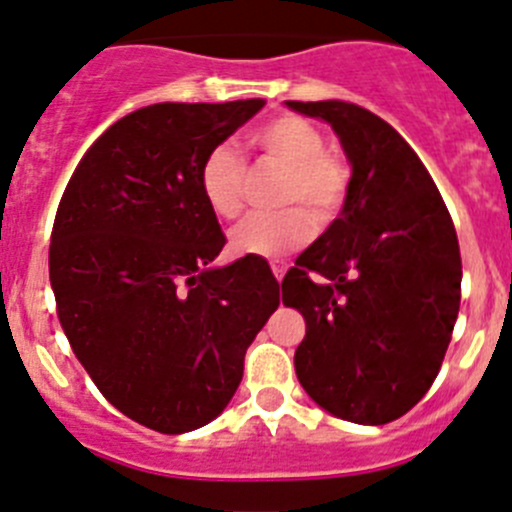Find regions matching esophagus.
<instances>
[{"instance_id": "esophagus-1", "label": "esophagus", "mask_w": 512, "mask_h": 512, "mask_svg": "<svg viewBox=\"0 0 512 512\" xmlns=\"http://www.w3.org/2000/svg\"><path fill=\"white\" fill-rule=\"evenodd\" d=\"M270 270H273L275 278L283 280V275H285V270H288V265H285V262H270Z\"/></svg>"}]
</instances>
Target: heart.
I'll list each match as a JSON object with an SVG mask.
<instances>
[{
	"instance_id": "heart-1",
	"label": "heart",
	"mask_w": 512,
	"mask_h": 512,
	"mask_svg": "<svg viewBox=\"0 0 512 512\" xmlns=\"http://www.w3.org/2000/svg\"><path fill=\"white\" fill-rule=\"evenodd\" d=\"M250 145L288 168L283 186L285 206L278 214H252L232 229V250L250 257H285L303 247L321 224L336 219L349 193L347 160L326 150L324 132L296 114H280L252 130ZM247 165L229 145L214 147L199 170V188L206 206L219 219H234L245 204ZM299 206L296 207L295 204ZM312 209L310 215L300 206Z\"/></svg>"
}]
</instances>
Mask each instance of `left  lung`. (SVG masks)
Instances as JSON below:
<instances>
[{"label":"left lung","mask_w":512,"mask_h":512,"mask_svg":"<svg viewBox=\"0 0 512 512\" xmlns=\"http://www.w3.org/2000/svg\"><path fill=\"white\" fill-rule=\"evenodd\" d=\"M331 124L352 178L347 201L283 278L306 319L296 375L331 416L382 426L439 375L462 293L451 216L413 147L349 101H285Z\"/></svg>","instance_id":"left-lung-1"}]
</instances>
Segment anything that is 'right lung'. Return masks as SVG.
Returning <instances> with one entry per match:
<instances>
[{"mask_svg": "<svg viewBox=\"0 0 512 512\" xmlns=\"http://www.w3.org/2000/svg\"><path fill=\"white\" fill-rule=\"evenodd\" d=\"M265 107L150 104L114 122L68 181L50 285L73 354L132 421L186 434L227 408L245 352L278 308L260 257L214 265L227 237L206 206V155Z\"/></svg>", "mask_w": 512, "mask_h": 512, "instance_id": "obj_1", "label": "right lung"}]
</instances>
